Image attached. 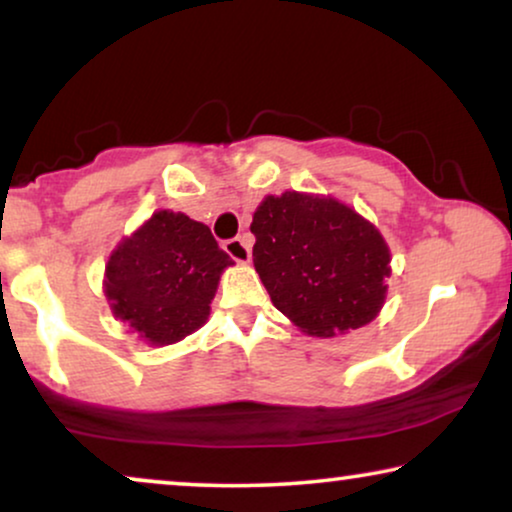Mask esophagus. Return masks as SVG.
Returning <instances> with one entry per match:
<instances>
[{
	"label": "esophagus",
	"mask_w": 512,
	"mask_h": 512,
	"mask_svg": "<svg viewBox=\"0 0 512 512\" xmlns=\"http://www.w3.org/2000/svg\"><path fill=\"white\" fill-rule=\"evenodd\" d=\"M223 249L228 251V256L233 258V261H237V263H249L251 247H249V242L244 240V237H233V240H228L226 244H223Z\"/></svg>",
	"instance_id": "1"
}]
</instances>
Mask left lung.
Here are the masks:
<instances>
[{
  "mask_svg": "<svg viewBox=\"0 0 512 512\" xmlns=\"http://www.w3.org/2000/svg\"><path fill=\"white\" fill-rule=\"evenodd\" d=\"M254 268L272 305L300 331L333 338L366 326L387 296L389 247L335 198L286 191L254 212Z\"/></svg>",
  "mask_w": 512,
  "mask_h": 512,
  "instance_id": "8db88e82",
  "label": "left lung"
}]
</instances>
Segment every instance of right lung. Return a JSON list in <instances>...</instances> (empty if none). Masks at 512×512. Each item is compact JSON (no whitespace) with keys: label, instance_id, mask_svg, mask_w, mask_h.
<instances>
[{"label":"right lung","instance_id":"right-lung-1","mask_svg":"<svg viewBox=\"0 0 512 512\" xmlns=\"http://www.w3.org/2000/svg\"><path fill=\"white\" fill-rule=\"evenodd\" d=\"M228 265L233 258L205 223L160 209L109 256L104 293L114 317L139 338L174 345L205 324Z\"/></svg>","mask_w":512,"mask_h":512}]
</instances>
